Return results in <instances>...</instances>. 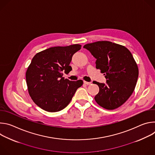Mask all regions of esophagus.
Returning a JSON list of instances; mask_svg holds the SVG:
<instances>
[{"mask_svg":"<svg viewBox=\"0 0 155 155\" xmlns=\"http://www.w3.org/2000/svg\"><path fill=\"white\" fill-rule=\"evenodd\" d=\"M83 83H84V84H87V85H90V84H91V82H87V81H83Z\"/></svg>","mask_w":155,"mask_h":155,"instance_id":"34e87169","label":"esophagus"}]
</instances>
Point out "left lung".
<instances>
[{"instance_id":"8db88e82","label":"left lung","mask_w":155,"mask_h":155,"mask_svg":"<svg viewBox=\"0 0 155 155\" xmlns=\"http://www.w3.org/2000/svg\"><path fill=\"white\" fill-rule=\"evenodd\" d=\"M84 48L96 59V69L105 73L106 83L93 81L99 91L96 102L107 110L123 105L133 93L139 76L137 65L125 47L108 41L86 44Z\"/></svg>"}]
</instances>
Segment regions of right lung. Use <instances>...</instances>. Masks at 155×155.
I'll return each instance as SVG.
<instances>
[{
    "label": "right lung",
    "mask_w": 155,
    "mask_h": 155,
    "mask_svg": "<svg viewBox=\"0 0 155 155\" xmlns=\"http://www.w3.org/2000/svg\"><path fill=\"white\" fill-rule=\"evenodd\" d=\"M78 44L54 47L37 53L26 74L28 91L39 107L50 112H59L69 104L83 81L62 77L69 74L73 55L81 49Z\"/></svg>",
    "instance_id": "obj_1"
}]
</instances>
